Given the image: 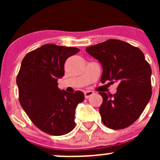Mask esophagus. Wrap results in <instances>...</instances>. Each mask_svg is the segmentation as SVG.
<instances>
[{"label": "esophagus", "instance_id": "1", "mask_svg": "<svg viewBox=\"0 0 160 160\" xmlns=\"http://www.w3.org/2000/svg\"><path fill=\"white\" fill-rule=\"evenodd\" d=\"M93 94H94V92H93L92 91H86L85 92H84V95H85L86 98H88Z\"/></svg>", "mask_w": 160, "mask_h": 160}]
</instances>
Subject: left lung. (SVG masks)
<instances>
[{
  "label": "left lung",
  "mask_w": 160,
  "mask_h": 160,
  "mask_svg": "<svg viewBox=\"0 0 160 160\" xmlns=\"http://www.w3.org/2000/svg\"><path fill=\"white\" fill-rule=\"evenodd\" d=\"M86 51L102 66L101 82H118L117 92H100L99 108L103 123L111 129H122L136 121L151 97V68L142 51L126 42L110 39L86 47Z\"/></svg>",
  "instance_id": "obj_1"
}]
</instances>
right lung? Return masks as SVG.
Returning a JSON list of instances; mask_svg holds the SVG:
<instances>
[{"label":"right lung","mask_w":160,"mask_h":160,"mask_svg":"<svg viewBox=\"0 0 160 160\" xmlns=\"http://www.w3.org/2000/svg\"><path fill=\"white\" fill-rule=\"evenodd\" d=\"M79 51L46 44L28 53L22 62L16 78L20 104L33 123L49 135H65L76 125L75 110L83 102V92L61 90L57 81L65 74L66 59Z\"/></svg>","instance_id":"right-lung-1"}]
</instances>
